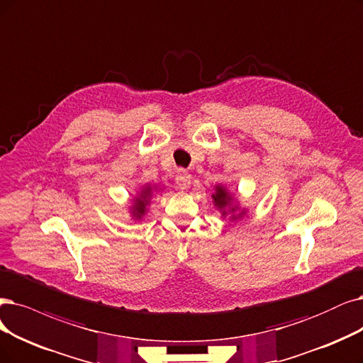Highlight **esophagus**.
Returning <instances> with one entry per match:
<instances>
[{
  "instance_id": "34e87169",
  "label": "esophagus",
  "mask_w": 363,
  "mask_h": 363,
  "mask_svg": "<svg viewBox=\"0 0 363 363\" xmlns=\"http://www.w3.org/2000/svg\"><path fill=\"white\" fill-rule=\"evenodd\" d=\"M174 181H177V185L181 190H186L191 184V174L186 170H179L177 174V179Z\"/></svg>"
}]
</instances>
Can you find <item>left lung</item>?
<instances>
[{"label":"left lung","instance_id":"8db88e82","mask_svg":"<svg viewBox=\"0 0 363 363\" xmlns=\"http://www.w3.org/2000/svg\"><path fill=\"white\" fill-rule=\"evenodd\" d=\"M212 199H213V202H212L213 206H216L218 211H221L223 217L229 216L230 221L240 220L247 213V209L245 208L240 209L235 197L229 191H227L225 186L221 184H218L216 186V193L212 194Z\"/></svg>","mask_w":363,"mask_h":363}]
</instances>
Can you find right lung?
<instances>
[{"label":"right lung","instance_id":"add662e5","mask_svg":"<svg viewBox=\"0 0 363 363\" xmlns=\"http://www.w3.org/2000/svg\"><path fill=\"white\" fill-rule=\"evenodd\" d=\"M158 190L157 186H151V185H143L142 190L138 193V196L134 197L133 205L130 206V213L133 220H142L143 216H146L147 212V206L151 203L152 199V191Z\"/></svg>","mask_w":363,"mask_h":363}]
</instances>
